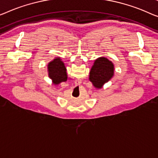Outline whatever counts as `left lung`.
I'll use <instances>...</instances> for the list:
<instances>
[{"mask_svg": "<svg viewBox=\"0 0 158 158\" xmlns=\"http://www.w3.org/2000/svg\"><path fill=\"white\" fill-rule=\"evenodd\" d=\"M114 76V64L109 59L98 57L94 61L89 72L90 81L96 89H102Z\"/></svg>", "mask_w": 158, "mask_h": 158, "instance_id": "1", "label": "left lung"}]
</instances>
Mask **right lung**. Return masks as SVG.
Returning <instances> with one entry per match:
<instances>
[{
  "instance_id": "right-lung-1",
  "label": "right lung",
  "mask_w": 158,
  "mask_h": 158,
  "mask_svg": "<svg viewBox=\"0 0 158 158\" xmlns=\"http://www.w3.org/2000/svg\"><path fill=\"white\" fill-rule=\"evenodd\" d=\"M48 72L49 77L55 85H58L67 80V69L60 57H55L48 63Z\"/></svg>"
}]
</instances>
